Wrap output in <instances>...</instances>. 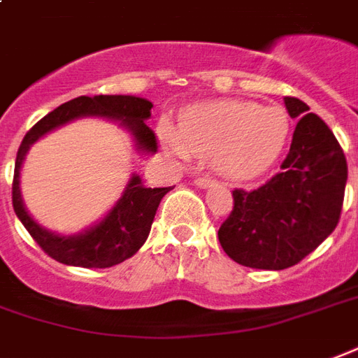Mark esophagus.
I'll list each match as a JSON object with an SVG mask.
<instances>
[{
    "label": "esophagus",
    "mask_w": 358,
    "mask_h": 358,
    "mask_svg": "<svg viewBox=\"0 0 358 358\" xmlns=\"http://www.w3.org/2000/svg\"><path fill=\"white\" fill-rule=\"evenodd\" d=\"M194 185L200 187V189H208V187H213L215 181H213L211 177H196V179H194Z\"/></svg>",
    "instance_id": "1"
}]
</instances>
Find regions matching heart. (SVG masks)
Segmentation results:
<instances>
[{
    "mask_svg": "<svg viewBox=\"0 0 358 358\" xmlns=\"http://www.w3.org/2000/svg\"><path fill=\"white\" fill-rule=\"evenodd\" d=\"M288 133L284 108L234 99L192 106L182 114L179 129L160 124L162 139L177 158H211L231 181H250L267 171L282 152Z\"/></svg>",
    "mask_w": 358,
    "mask_h": 358,
    "instance_id": "b5f03b06",
    "label": "heart"
}]
</instances>
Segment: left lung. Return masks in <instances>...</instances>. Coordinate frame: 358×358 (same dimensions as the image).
<instances>
[{
	"label": "left lung",
	"mask_w": 358,
	"mask_h": 358,
	"mask_svg": "<svg viewBox=\"0 0 358 358\" xmlns=\"http://www.w3.org/2000/svg\"><path fill=\"white\" fill-rule=\"evenodd\" d=\"M286 110L299 120L280 171L255 190L234 189L219 242L233 262L282 271L317 250L338 225L347 160L330 127L296 96Z\"/></svg>",
	"instance_id": "1"
}]
</instances>
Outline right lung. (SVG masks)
<instances>
[{
	"mask_svg": "<svg viewBox=\"0 0 358 358\" xmlns=\"http://www.w3.org/2000/svg\"><path fill=\"white\" fill-rule=\"evenodd\" d=\"M150 108H152L150 101L133 95L76 96L43 116L24 135L15 162L13 208L20 223L26 227V231L32 234V238L40 244L41 250L49 257H53L55 262L74 265V267L106 268L129 259L133 254L139 252V248L148 238L160 200L168 194L171 187L148 189L143 185L139 176H133L118 202L106 213V217L101 219L96 225L85 229L83 233L64 236L43 229L26 211L20 196V168L26 152L45 133L53 131L76 118L96 116V118L120 122V125L131 131L137 150L154 154L158 148V141L145 122L150 118Z\"/></svg>",
	"mask_w": 358,
	"mask_h": 358,
	"instance_id": "1",
	"label": "right lung"
}]
</instances>
